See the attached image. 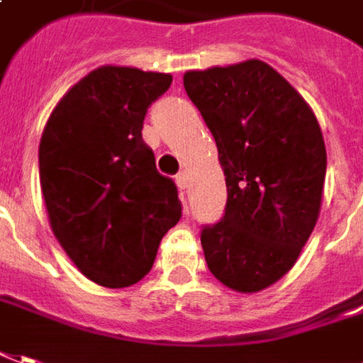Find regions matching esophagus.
<instances>
[{"label":"esophagus","instance_id":"esophagus-1","mask_svg":"<svg viewBox=\"0 0 363 363\" xmlns=\"http://www.w3.org/2000/svg\"><path fill=\"white\" fill-rule=\"evenodd\" d=\"M177 184H179V189H182V191H184V189L189 186V174H186L184 171L179 172V174H177Z\"/></svg>","mask_w":363,"mask_h":363}]
</instances>
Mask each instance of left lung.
<instances>
[{"mask_svg":"<svg viewBox=\"0 0 363 363\" xmlns=\"http://www.w3.org/2000/svg\"><path fill=\"white\" fill-rule=\"evenodd\" d=\"M184 91L213 133L226 181L220 223L204 226L208 270L252 294L296 264L314 230L326 145L314 111L260 59L186 71Z\"/></svg>","mask_w":363,"mask_h":363,"instance_id":"left-lung-1","label":"left lung"}]
</instances>
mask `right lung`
Returning a JSON list of instances; mask_svg holds the SVG:
<instances>
[{
    "label": "right lung",
    "instance_id": "add662e5",
    "mask_svg": "<svg viewBox=\"0 0 363 363\" xmlns=\"http://www.w3.org/2000/svg\"><path fill=\"white\" fill-rule=\"evenodd\" d=\"M172 75L103 65L75 83L47 119L39 181L51 230L95 284L125 288L149 274L181 218L179 192L143 140L152 101Z\"/></svg>",
    "mask_w": 363,
    "mask_h": 363
}]
</instances>
